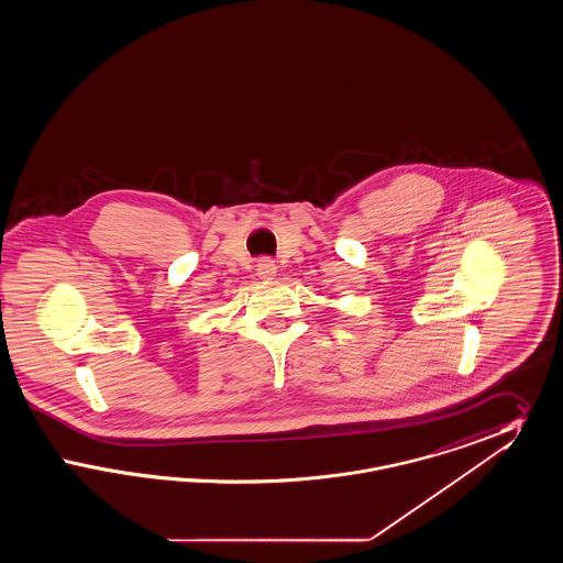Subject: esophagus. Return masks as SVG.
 I'll return each mask as SVG.
<instances>
[{"mask_svg":"<svg viewBox=\"0 0 563 563\" xmlns=\"http://www.w3.org/2000/svg\"><path fill=\"white\" fill-rule=\"evenodd\" d=\"M257 274H260L264 280H269V278L276 274V264H274L269 257H264V260L257 264Z\"/></svg>","mask_w":563,"mask_h":563,"instance_id":"esophagus-1","label":"esophagus"}]
</instances>
